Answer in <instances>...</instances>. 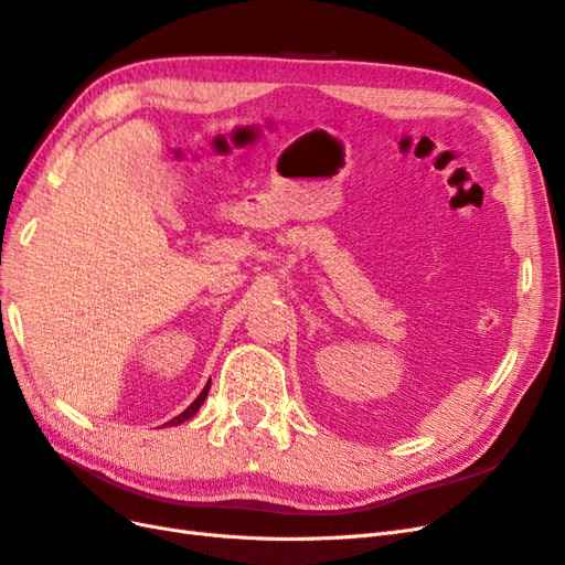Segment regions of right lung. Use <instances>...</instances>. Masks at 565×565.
Returning <instances> with one entry per match:
<instances>
[{"instance_id": "obj_1", "label": "right lung", "mask_w": 565, "mask_h": 565, "mask_svg": "<svg viewBox=\"0 0 565 565\" xmlns=\"http://www.w3.org/2000/svg\"><path fill=\"white\" fill-rule=\"evenodd\" d=\"M210 384L212 382H207V386H204L202 391H200V396L191 403V405H188L185 409H183V413L179 415V417H174V419H169L164 426H177V424H181V422H185V419H191L195 413H198V409H200V405L204 403V398H207V391H210Z\"/></svg>"}]
</instances>
